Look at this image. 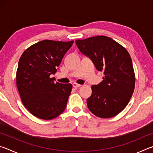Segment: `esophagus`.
Listing matches in <instances>:
<instances>
[{"label": "esophagus", "mask_w": 153, "mask_h": 153, "mask_svg": "<svg viewBox=\"0 0 153 153\" xmlns=\"http://www.w3.org/2000/svg\"><path fill=\"white\" fill-rule=\"evenodd\" d=\"M80 86H81V85L77 84V83H74V84H73V87L74 88H78V87H80Z\"/></svg>", "instance_id": "34e87169"}]
</instances>
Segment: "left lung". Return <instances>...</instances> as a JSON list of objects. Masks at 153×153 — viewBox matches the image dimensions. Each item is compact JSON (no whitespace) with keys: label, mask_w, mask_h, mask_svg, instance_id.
Returning a JSON list of instances; mask_svg holds the SVG:
<instances>
[{"label":"left lung","mask_w":153,"mask_h":153,"mask_svg":"<svg viewBox=\"0 0 153 153\" xmlns=\"http://www.w3.org/2000/svg\"><path fill=\"white\" fill-rule=\"evenodd\" d=\"M76 43L80 52L105 75L101 82L92 86V94L87 99L89 110L100 118L118 115L128 105L135 88V74L128 52L105 36L77 40Z\"/></svg>","instance_id":"left-lung-1"}]
</instances>
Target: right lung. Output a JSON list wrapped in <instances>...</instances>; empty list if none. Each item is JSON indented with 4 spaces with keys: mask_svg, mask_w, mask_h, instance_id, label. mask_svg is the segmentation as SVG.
Listing matches in <instances>:
<instances>
[{
    "mask_svg": "<svg viewBox=\"0 0 153 153\" xmlns=\"http://www.w3.org/2000/svg\"><path fill=\"white\" fill-rule=\"evenodd\" d=\"M74 41L44 40L27 48L19 59L16 84L25 107L35 117L50 120L63 112L72 85L55 82V74Z\"/></svg>",
    "mask_w": 153,
    "mask_h": 153,
    "instance_id": "add662e5",
    "label": "right lung"
}]
</instances>
